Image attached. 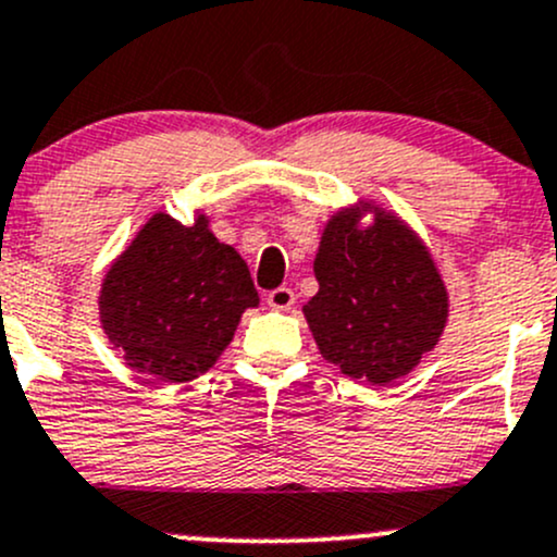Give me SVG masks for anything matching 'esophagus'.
<instances>
[{"instance_id": "obj_1", "label": "esophagus", "mask_w": 557, "mask_h": 557, "mask_svg": "<svg viewBox=\"0 0 557 557\" xmlns=\"http://www.w3.org/2000/svg\"><path fill=\"white\" fill-rule=\"evenodd\" d=\"M294 301H296V296H294V290L290 288H274V290H269L267 294V305L272 307V310H280V312H285V310H290V307H294Z\"/></svg>"}]
</instances>
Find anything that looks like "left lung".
I'll return each instance as SVG.
<instances>
[{
  "mask_svg": "<svg viewBox=\"0 0 557 557\" xmlns=\"http://www.w3.org/2000/svg\"><path fill=\"white\" fill-rule=\"evenodd\" d=\"M318 294L301 307L320 356L342 374L387 385L440 345L450 294L429 245L372 199L339 207L314 252Z\"/></svg>",
  "mask_w": 557,
  "mask_h": 557,
  "instance_id": "8db88e82",
  "label": "left lung"
}]
</instances>
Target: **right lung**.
<instances>
[{"mask_svg": "<svg viewBox=\"0 0 557 557\" xmlns=\"http://www.w3.org/2000/svg\"><path fill=\"white\" fill-rule=\"evenodd\" d=\"M250 307H258V290L245 258L212 234L201 210L188 226L153 212L99 288L110 345L126 367L164 385L210 372Z\"/></svg>", "mask_w": 557, "mask_h": 557, "instance_id": "1", "label": "right lung"}]
</instances>
